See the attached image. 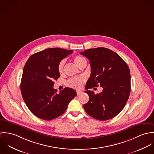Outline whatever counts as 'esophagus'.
Returning a JSON list of instances; mask_svg holds the SVG:
<instances>
[{"instance_id": "34e87169", "label": "esophagus", "mask_w": 154, "mask_h": 154, "mask_svg": "<svg viewBox=\"0 0 154 154\" xmlns=\"http://www.w3.org/2000/svg\"><path fill=\"white\" fill-rule=\"evenodd\" d=\"M82 93V91H76V94H77V95H79V94H81Z\"/></svg>"}]
</instances>
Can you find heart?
Here are the masks:
<instances>
[{
	"label": "heart",
	"instance_id": "b5f03b06",
	"mask_svg": "<svg viewBox=\"0 0 154 154\" xmlns=\"http://www.w3.org/2000/svg\"><path fill=\"white\" fill-rule=\"evenodd\" d=\"M73 61L75 63L76 65V66L79 67L84 62H86V59L81 56H76L73 58ZM65 63V60L63 59L58 64L57 69H58V72L60 73H62L63 72ZM84 81H85V78L82 76L73 77L69 79L67 81V85L71 88L79 89L81 88L82 84L83 82H84Z\"/></svg>",
	"mask_w": 154,
	"mask_h": 154
}]
</instances>
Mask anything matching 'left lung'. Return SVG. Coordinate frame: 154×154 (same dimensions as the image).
Here are the masks:
<instances>
[{
  "instance_id": "8db88e82",
  "label": "left lung",
  "mask_w": 154,
  "mask_h": 154,
  "mask_svg": "<svg viewBox=\"0 0 154 154\" xmlns=\"http://www.w3.org/2000/svg\"><path fill=\"white\" fill-rule=\"evenodd\" d=\"M81 54L88 58L91 69L85 91L89 100L84 108L97 120L111 119L123 109L129 97V68L118 54L107 48H89ZM98 85L103 88L101 93L95 94L88 90Z\"/></svg>"
}]
</instances>
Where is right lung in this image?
I'll return each instance as SVG.
<instances>
[{"label":"right lung","mask_w":154,"mask_h":154,"mask_svg":"<svg viewBox=\"0 0 154 154\" xmlns=\"http://www.w3.org/2000/svg\"><path fill=\"white\" fill-rule=\"evenodd\" d=\"M72 50L50 48L31 55L22 72L20 88L22 98L32 114L45 120H51L63 114L76 91L65 88L57 93L54 80L60 77L59 63Z\"/></svg>","instance_id":"obj_1"}]
</instances>
